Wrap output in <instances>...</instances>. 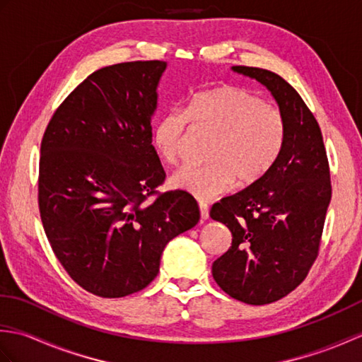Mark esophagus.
Listing matches in <instances>:
<instances>
[{
  "label": "esophagus",
  "instance_id": "esophagus-1",
  "mask_svg": "<svg viewBox=\"0 0 362 362\" xmlns=\"http://www.w3.org/2000/svg\"><path fill=\"white\" fill-rule=\"evenodd\" d=\"M199 210H201V218L205 221V219H209V204L206 202H199Z\"/></svg>",
  "mask_w": 362,
  "mask_h": 362
}]
</instances>
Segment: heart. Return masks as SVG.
<instances>
[{
    "instance_id": "obj_1",
    "label": "heart",
    "mask_w": 362,
    "mask_h": 362,
    "mask_svg": "<svg viewBox=\"0 0 362 362\" xmlns=\"http://www.w3.org/2000/svg\"><path fill=\"white\" fill-rule=\"evenodd\" d=\"M188 119L196 129L214 134L204 166H185L169 179L171 187L199 199H211L233 185L247 187L271 171L279 160L286 124L276 107L252 91L219 86L199 91L185 113L171 110L157 119L152 144L166 163H177L188 138Z\"/></svg>"
}]
</instances>
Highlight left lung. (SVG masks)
Returning <instances> with one entry per match:
<instances>
[{
    "label": "left lung",
    "mask_w": 362,
    "mask_h": 362,
    "mask_svg": "<svg viewBox=\"0 0 362 362\" xmlns=\"http://www.w3.org/2000/svg\"><path fill=\"white\" fill-rule=\"evenodd\" d=\"M271 91L286 124L279 160L263 179L216 202L210 216L232 232L213 279L240 302L266 305L294 291L317 258L332 182L316 118L289 83L263 68L232 66Z\"/></svg>",
    "instance_id": "1"
}]
</instances>
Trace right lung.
<instances>
[{"instance_id": "add662e5", "label": "right lung", "mask_w": 362, "mask_h": 362, "mask_svg": "<svg viewBox=\"0 0 362 362\" xmlns=\"http://www.w3.org/2000/svg\"><path fill=\"white\" fill-rule=\"evenodd\" d=\"M163 60L101 68L54 112L40 146L38 209L54 255L81 288L104 298L144 289L166 244L201 214L185 191L158 193L152 146Z\"/></svg>"}]
</instances>
